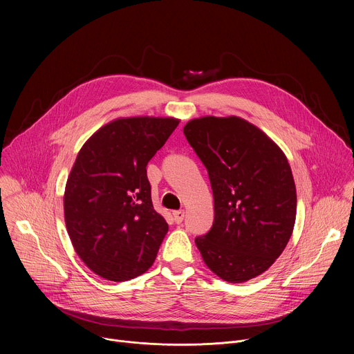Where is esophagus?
Segmentation results:
<instances>
[{
	"instance_id": "34e87169",
	"label": "esophagus",
	"mask_w": 354,
	"mask_h": 354,
	"mask_svg": "<svg viewBox=\"0 0 354 354\" xmlns=\"http://www.w3.org/2000/svg\"><path fill=\"white\" fill-rule=\"evenodd\" d=\"M185 218V212L183 210H178V212H174V220L176 224H180Z\"/></svg>"
}]
</instances>
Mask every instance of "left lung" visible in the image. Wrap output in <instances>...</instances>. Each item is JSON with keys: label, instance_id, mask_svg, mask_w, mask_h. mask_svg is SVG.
Listing matches in <instances>:
<instances>
[{"label": "left lung", "instance_id": "8db88e82", "mask_svg": "<svg viewBox=\"0 0 354 354\" xmlns=\"http://www.w3.org/2000/svg\"><path fill=\"white\" fill-rule=\"evenodd\" d=\"M183 134L207 169L214 223L194 239L205 263L230 283L268 270L295 223L297 193L283 151L257 126L231 118H200Z\"/></svg>", "mask_w": 354, "mask_h": 354}]
</instances>
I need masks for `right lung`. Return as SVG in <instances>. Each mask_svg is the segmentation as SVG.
<instances>
[{
  "label": "right lung",
  "mask_w": 354,
  "mask_h": 354,
  "mask_svg": "<svg viewBox=\"0 0 354 354\" xmlns=\"http://www.w3.org/2000/svg\"><path fill=\"white\" fill-rule=\"evenodd\" d=\"M178 124L172 118L118 119L80 149L64 217L75 252L97 276L126 281L154 263L168 224L153 207L145 167Z\"/></svg>",
  "instance_id": "obj_1"
}]
</instances>
